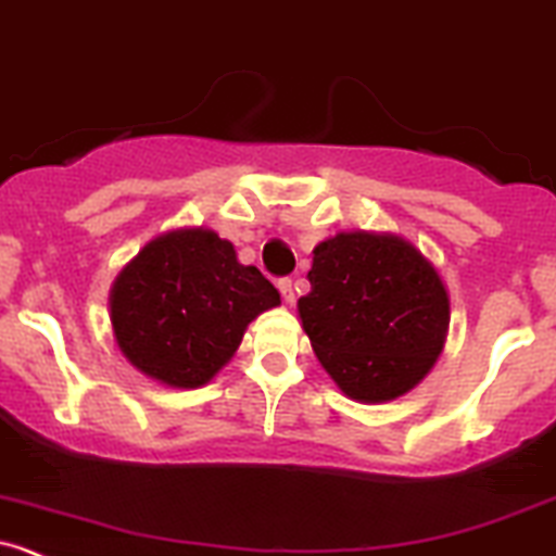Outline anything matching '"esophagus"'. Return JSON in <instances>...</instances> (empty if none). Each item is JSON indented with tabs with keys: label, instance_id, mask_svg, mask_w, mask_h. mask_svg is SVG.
<instances>
[{
	"label": "esophagus",
	"instance_id": "1",
	"mask_svg": "<svg viewBox=\"0 0 556 556\" xmlns=\"http://www.w3.org/2000/svg\"><path fill=\"white\" fill-rule=\"evenodd\" d=\"M277 288H279V293H282L285 303H290V306H293V301H295V293H293V279H288V277L279 279Z\"/></svg>",
	"mask_w": 556,
	"mask_h": 556
}]
</instances>
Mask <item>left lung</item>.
<instances>
[{
	"label": "left lung",
	"mask_w": 556,
	"mask_h": 556,
	"mask_svg": "<svg viewBox=\"0 0 556 556\" xmlns=\"http://www.w3.org/2000/svg\"><path fill=\"white\" fill-rule=\"evenodd\" d=\"M298 319L338 389L376 405L429 376L447 341L450 295L437 266L391 231H338L314 248Z\"/></svg>",
	"instance_id": "1"
}]
</instances>
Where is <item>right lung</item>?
Instances as JSON below:
<instances>
[{"label":"right lung","mask_w":556,"mask_h":556,"mask_svg":"<svg viewBox=\"0 0 556 556\" xmlns=\"http://www.w3.org/2000/svg\"><path fill=\"white\" fill-rule=\"evenodd\" d=\"M279 293L244 266L229 239L204 226L154 237L116 274L109 293L114 341L151 381L200 389L231 359L255 317Z\"/></svg>","instance_id":"1"}]
</instances>
